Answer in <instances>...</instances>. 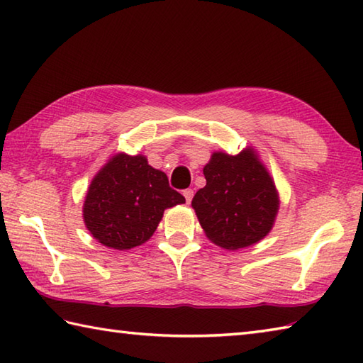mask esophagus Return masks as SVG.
<instances>
[{
    "label": "esophagus",
    "instance_id": "obj_1",
    "mask_svg": "<svg viewBox=\"0 0 363 363\" xmlns=\"http://www.w3.org/2000/svg\"><path fill=\"white\" fill-rule=\"evenodd\" d=\"M182 195H184V198H186V203L190 204L191 203V198H194V190L186 189V190L182 191Z\"/></svg>",
    "mask_w": 363,
    "mask_h": 363
}]
</instances>
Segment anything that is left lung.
I'll return each mask as SVG.
<instances>
[{
	"instance_id": "left-lung-1",
	"label": "left lung",
	"mask_w": 363,
	"mask_h": 363,
	"mask_svg": "<svg viewBox=\"0 0 363 363\" xmlns=\"http://www.w3.org/2000/svg\"><path fill=\"white\" fill-rule=\"evenodd\" d=\"M203 172L206 187L196 191L191 206L206 235L226 250L262 240L273 228L279 198L254 151L213 152Z\"/></svg>"
}]
</instances>
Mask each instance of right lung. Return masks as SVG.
<instances>
[{
	"mask_svg": "<svg viewBox=\"0 0 363 363\" xmlns=\"http://www.w3.org/2000/svg\"><path fill=\"white\" fill-rule=\"evenodd\" d=\"M186 203L160 169L143 156L117 154L91 181L84 221L99 243L130 250L145 243L157 229L164 211Z\"/></svg>",
	"mask_w": 363,
	"mask_h": 363,
	"instance_id": "right-lung-1",
	"label": "right lung"
}]
</instances>
